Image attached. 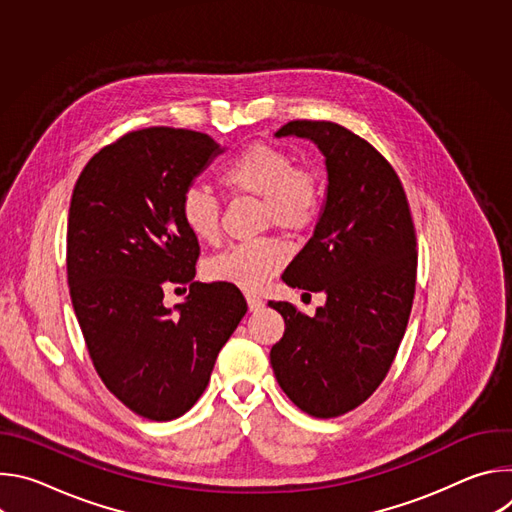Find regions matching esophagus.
Instances as JSON below:
<instances>
[{
  "label": "esophagus",
  "instance_id": "esophagus-1",
  "mask_svg": "<svg viewBox=\"0 0 512 512\" xmlns=\"http://www.w3.org/2000/svg\"><path fill=\"white\" fill-rule=\"evenodd\" d=\"M247 298V304H249V310L251 312H257V310H261L263 306H265V302L259 298V296H253V294H247L245 296Z\"/></svg>",
  "mask_w": 512,
  "mask_h": 512
}]
</instances>
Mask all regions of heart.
Returning <instances> with one entry per match:
<instances>
[{"mask_svg": "<svg viewBox=\"0 0 512 512\" xmlns=\"http://www.w3.org/2000/svg\"><path fill=\"white\" fill-rule=\"evenodd\" d=\"M227 190L261 200L265 225L287 231L310 227L320 212L322 186L314 172L296 168L294 160L269 143H251L223 170ZM180 218L188 233L204 243L218 239V204L204 188H190L180 200ZM285 247L277 239H257L229 247L210 257L204 275L245 291L261 289L285 263Z\"/></svg>", "mask_w": 512, "mask_h": 512, "instance_id": "1", "label": "heart"}]
</instances>
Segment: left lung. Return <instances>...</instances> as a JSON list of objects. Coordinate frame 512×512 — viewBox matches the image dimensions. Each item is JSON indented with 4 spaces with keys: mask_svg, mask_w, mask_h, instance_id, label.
<instances>
[{
    "mask_svg": "<svg viewBox=\"0 0 512 512\" xmlns=\"http://www.w3.org/2000/svg\"><path fill=\"white\" fill-rule=\"evenodd\" d=\"M275 137L310 139L328 186L312 239L283 271L289 287L322 291L310 318L287 302L271 367L283 393L312 417H338L367 401L389 373L415 294V231L391 164L332 121H289Z\"/></svg>",
    "mask_w": 512,
    "mask_h": 512,
    "instance_id": "obj_1",
    "label": "left lung"
}]
</instances>
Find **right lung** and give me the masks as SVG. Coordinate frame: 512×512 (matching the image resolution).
I'll list each match as a JSON object with an SVG mask.
<instances>
[{
	"instance_id": "obj_1",
	"label": "right lung",
	"mask_w": 512,
	"mask_h": 512,
	"mask_svg": "<svg viewBox=\"0 0 512 512\" xmlns=\"http://www.w3.org/2000/svg\"><path fill=\"white\" fill-rule=\"evenodd\" d=\"M223 152L206 133L139 129L95 154L72 190V308L105 387L152 421L198 401L247 314L239 287L194 281L200 247L180 218L184 192ZM166 284L189 285L182 305L163 306Z\"/></svg>"
}]
</instances>
